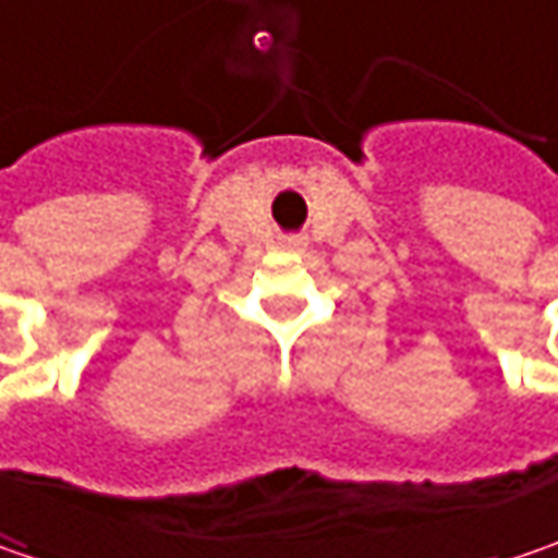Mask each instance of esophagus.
<instances>
[{"label": "esophagus", "mask_w": 558, "mask_h": 558, "mask_svg": "<svg viewBox=\"0 0 558 558\" xmlns=\"http://www.w3.org/2000/svg\"><path fill=\"white\" fill-rule=\"evenodd\" d=\"M287 246H290V248H303V240H300V236H293V240H290Z\"/></svg>", "instance_id": "34e87169"}]
</instances>
